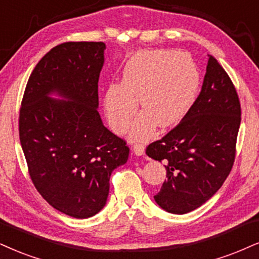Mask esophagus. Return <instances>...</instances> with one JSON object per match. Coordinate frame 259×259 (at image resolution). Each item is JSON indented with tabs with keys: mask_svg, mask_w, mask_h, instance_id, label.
<instances>
[{
	"mask_svg": "<svg viewBox=\"0 0 259 259\" xmlns=\"http://www.w3.org/2000/svg\"><path fill=\"white\" fill-rule=\"evenodd\" d=\"M144 151H145V146L143 144L133 145V152H135L137 156H142L143 154H144Z\"/></svg>",
	"mask_w": 259,
	"mask_h": 259,
	"instance_id": "1",
	"label": "esophagus"
}]
</instances>
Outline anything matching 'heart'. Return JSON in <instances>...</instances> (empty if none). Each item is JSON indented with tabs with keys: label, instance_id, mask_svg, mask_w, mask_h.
<instances>
[{
	"label": "heart",
	"instance_id": "heart-1",
	"mask_svg": "<svg viewBox=\"0 0 259 259\" xmlns=\"http://www.w3.org/2000/svg\"><path fill=\"white\" fill-rule=\"evenodd\" d=\"M199 86V71L192 57L173 50H148L136 54L122 69L121 82L108 85L104 110L115 132L123 133L138 110L131 138L143 140L154 132L178 123L193 104Z\"/></svg>",
	"mask_w": 259,
	"mask_h": 259
}]
</instances>
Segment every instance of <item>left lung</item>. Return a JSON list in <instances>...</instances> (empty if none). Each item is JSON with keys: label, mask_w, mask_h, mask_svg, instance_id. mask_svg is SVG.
Returning a JSON list of instances; mask_svg holds the SVG:
<instances>
[{"label": "left lung", "mask_w": 259, "mask_h": 259, "mask_svg": "<svg viewBox=\"0 0 259 259\" xmlns=\"http://www.w3.org/2000/svg\"><path fill=\"white\" fill-rule=\"evenodd\" d=\"M209 56L202 91L173 130L146 148L167 170L154 196L162 209L187 213L203 205L225 183L234 164L241 121L239 96L227 72Z\"/></svg>", "instance_id": "left-lung-1"}]
</instances>
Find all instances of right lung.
Returning <instances> with one entry per match:
<instances>
[{
  "mask_svg": "<svg viewBox=\"0 0 259 259\" xmlns=\"http://www.w3.org/2000/svg\"><path fill=\"white\" fill-rule=\"evenodd\" d=\"M103 41H67L41 57L28 78L19 137L34 187L56 210L75 219L101 211L115 168L130 148L98 114ZM53 92L68 101L54 100Z\"/></svg>",
  "mask_w": 259,
  "mask_h": 259,
  "instance_id": "obj_1",
  "label": "right lung"
}]
</instances>
